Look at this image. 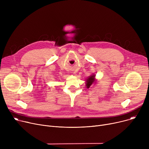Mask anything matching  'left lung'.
Returning <instances> with one entry per match:
<instances>
[{
	"mask_svg": "<svg viewBox=\"0 0 149 149\" xmlns=\"http://www.w3.org/2000/svg\"><path fill=\"white\" fill-rule=\"evenodd\" d=\"M86 87V88H89L93 84H95L97 83V80L95 79V75L92 74L91 76L88 77L85 80Z\"/></svg>",
	"mask_w": 149,
	"mask_h": 149,
	"instance_id": "obj_1",
	"label": "left lung"
}]
</instances>
